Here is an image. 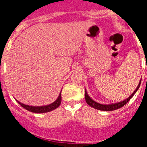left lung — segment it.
<instances>
[{"instance_id":"8db88e82","label":"left lung","mask_w":147,"mask_h":147,"mask_svg":"<svg viewBox=\"0 0 147 147\" xmlns=\"http://www.w3.org/2000/svg\"><path fill=\"white\" fill-rule=\"evenodd\" d=\"M141 80H140L139 84H138V85L137 88L135 90V91L133 92V93H132V94L128 97V98L123 100V101H121V102H117V103L109 104V105H102V104L98 103V102H95L94 100H93L89 96V95H88V93H87L86 89L85 90V101H86L87 104H88V105H90V107H93V108L96 109V110H103V111H112V110H117V109H119L121 108V107H123V106H124V105H125L126 104H127V102H129V100L131 99V98L134 96L135 93L138 91V90L140 85H141Z\"/></svg>"}]
</instances>
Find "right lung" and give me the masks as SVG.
<instances>
[{
    "label": "right lung",
    "mask_w": 147,
    "mask_h": 147,
    "mask_svg": "<svg viewBox=\"0 0 147 147\" xmlns=\"http://www.w3.org/2000/svg\"><path fill=\"white\" fill-rule=\"evenodd\" d=\"M61 91H62V90H61ZM16 101L18 102L19 105H20L21 107H23V108H25L26 110H28V111H30V112L36 113H48V112H50V111H52V110H55L56 108H57L61 104L62 96H61V92H60L59 96H58V98L56 99L55 102L50 104V105H44V106H30V105H25V104H23L21 103V102H18L17 99Z\"/></svg>",
    "instance_id": "1"
}]
</instances>
